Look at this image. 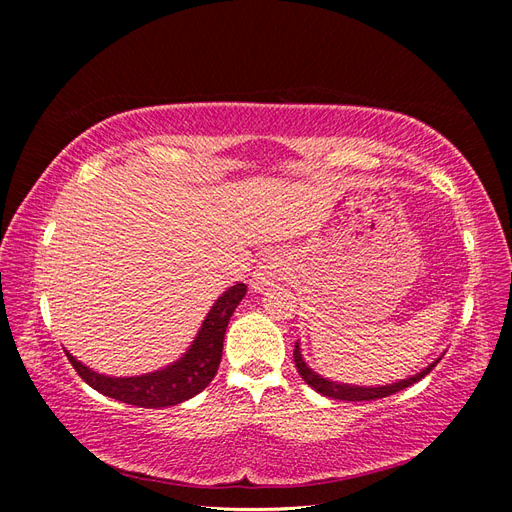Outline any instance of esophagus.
<instances>
[{
	"instance_id": "esophagus-1",
	"label": "esophagus",
	"mask_w": 512,
	"mask_h": 512,
	"mask_svg": "<svg viewBox=\"0 0 512 512\" xmlns=\"http://www.w3.org/2000/svg\"><path fill=\"white\" fill-rule=\"evenodd\" d=\"M284 260L282 256L277 252H269L260 258L258 267L254 271V282L252 286L256 290H265L269 284H273L275 280H280V277L284 275Z\"/></svg>"
}]
</instances>
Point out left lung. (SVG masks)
I'll return each instance as SVG.
<instances>
[{
	"label": "left lung",
	"instance_id": "1",
	"mask_svg": "<svg viewBox=\"0 0 512 512\" xmlns=\"http://www.w3.org/2000/svg\"><path fill=\"white\" fill-rule=\"evenodd\" d=\"M438 363H440V359L433 361L429 367H425L421 374H416V376H412L408 380H399L395 384H386V386H350V384H337V382H331L327 378L318 376L316 371H312V369L305 365L299 344H294V365H297V371L301 374V378L309 386H312L314 391H318L320 395L331 397V399H342V401H374V399L395 395L399 391L408 389V386H412L414 382H418L421 378H425L429 371L436 367Z\"/></svg>",
	"mask_w": 512,
	"mask_h": 512
}]
</instances>
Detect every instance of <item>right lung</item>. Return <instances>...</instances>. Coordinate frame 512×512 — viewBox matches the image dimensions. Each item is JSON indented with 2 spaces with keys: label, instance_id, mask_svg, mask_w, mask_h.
I'll list each match as a JSON object with an SVG mask.
<instances>
[{
  "label": "right lung",
  "instance_id": "add662e5",
  "mask_svg": "<svg viewBox=\"0 0 512 512\" xmlns=\"http://www.w3.org/2000/svg\"><path fill=\"white\" fill-rule=\"evenodd\" d=\"M245 292V284L228 288L211 307L190 350L177 363L153 371V374L134 378H108L76 361L70 352H66V356L76 369V374L91 389H96L106 397L119 399L123 404H132L138 408L177 406L181 401L198 395L218 374L228 320L237 309L239 301L245 297Z\"/></svg>",
  "mask_w": 512,
  "mask_h": 512
}]
</instances>
